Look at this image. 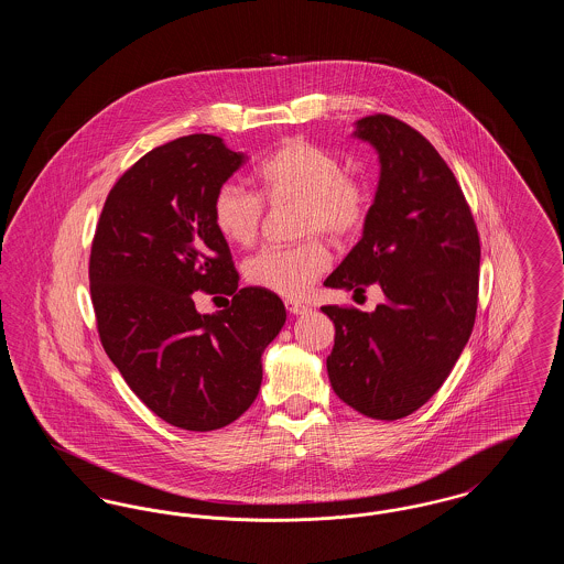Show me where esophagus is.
<instances>
[{
    "label": "esophagus",
    "instance_id": "34e87169",
    "mask_svg": "<svg viewBox=\"0 0 564 564\" xmlns=\"http://www.w3.org/2000/svg\"><path fill=\"white\" fill-rule=\"evenodd\" d=\"M285 308H288L292 315H304V313H308V311H311V306H308V304L297 302V300H292V297H288V300H285Z\"/></svg>",
    "mask_w": 564,
    "mask_h": 564
}]
</instances>
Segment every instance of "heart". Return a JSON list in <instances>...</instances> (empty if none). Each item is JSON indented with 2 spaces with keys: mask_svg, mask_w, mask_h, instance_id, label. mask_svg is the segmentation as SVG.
<instances>
[{
  "mask_svg": "<svg viewBox=\"0 0 564 564\" xmlns=\"http://www.w3.org/2000/svg\"><path fill=\"white\" fill-rule=\"evenodd\" d=\"M260 195L269 205L295 203V232L322 230L334 241L355 237L368 217L370 196L366 186L345 175L338 156L319 145L290 139L279 145L256 171ZM264 205L256 192L237 182L215 189L212 219L215 230L237 247L258 239ZM329 264V253L319 239L294 245H270L245 262L251 285L281 295H302Z\"/></svg>",
  "mask_w": 564,
  "mask_h": 564,
  "instance_id": "heart-1",
  "label": "heart"
}]
</instances>
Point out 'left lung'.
<instances>
[{"instance_id":"8db88e82","label":"left lung","mask_w":564,"mask_h":564,"mask_svg":"<svg viewBox=\"0 0 564 564\" xmlns=\"http://www.w3.org/2000/svg\"><path fill=\"white\" fill-rule=\"evenodd\" d=\"M352 137L378 154L380 177L361 241L323 285L364 294L372 313L323 306L336 338L327 357L334 393L357 412L398 421L444 384L465 349L478 308L480 239L453 171L402 120L376 113Z\"/></svg>"}]
</instances>
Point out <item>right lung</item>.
Here are the masks:
<instances>
[{
  "instance_id": "add662e5",
  "label": "right lung",
  "mask_w": 564,
  "mask_h": 564,
  "mask_svg": "<svg viewBox=\"0 0 564 564\" xmlns=\"http://www.w3.org/2000/svg\"><path fill=\"white\" fill-rule=\"evenodd\" d=\"M245 161L215 134L148 152L109 192L90 249L104 349L134 395L180 430H219L241 416L262 384V352L288 317L279 295L239 290L212 219L215 189ZM198 289L234 300L198 314Z\"/></svg>"
}]
</instances>
